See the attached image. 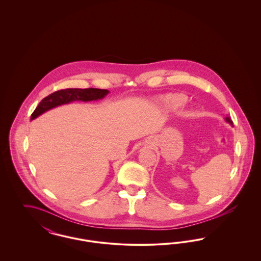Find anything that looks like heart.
<instances>
[{
    "label": "heart",
    "instance_id": "1",
    "mask_svg": "<svg viewBox=\"0 0 261 261\" xmlns=\"http://www.w3.org/2000/svg\"><path fill=\"white\" fill-rule=\"evenodd\" d=\"M158 100L162 103L163 108L170 110V111L180 109L186 102L185 97L181 94H167V95L160 97Z\"/></svg>",
    "mask_w": 261,
    "mask_h": 261
}]
</instances>
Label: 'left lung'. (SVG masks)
I'll return each mask as SVG.
<instances>
[{
    "label": "left lung",
    "instance_id": "1",
    "mask_svg": "<svg viewBox=\"0 0 261 261\" xmlns=\"http://www.w3.org/2000/svg\"><path fill=\"white\" fill-rule=\"evenodd\" d=\"M225 121H226L227 123H229L231 126H233V122H232V120L230 119L229 116H226V117H225Z\"/></svg>",
    "mask_w": 261,
    "mask_h": 261
}]
</instances>
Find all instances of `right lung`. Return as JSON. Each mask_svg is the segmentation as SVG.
<instances>
[{"instance_id":"1","label":"right lung","mask_w":261,"mask_h":261,"mask_svg":"<svg viewBox=\"0 0 261 261\" xmlns=\"http://www.w3.org/2000/svg\"><path fill=\"white\" fill-rule=\"evenodd\" d=\"M110 91L88 88V89H65L57 91L40 101L35 111L31 114V120L51 109L67 105L73 101H93L102 99Z\"/></svg>"}]
</instances>
